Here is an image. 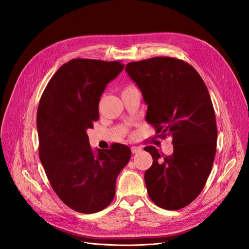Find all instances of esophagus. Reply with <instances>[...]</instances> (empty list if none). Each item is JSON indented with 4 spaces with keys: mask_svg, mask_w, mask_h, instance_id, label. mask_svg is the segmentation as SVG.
Listing matches in <instances>:
<instances>
[{
    "mask_svg": "<svg viewBox=\"0 0 249 249\" xmlns=\"http://www.w3.org/2000/svg\"><path fill=\"white\" fill-rule=\"evenodd\" d=\"M131 150H132L133 154H137V153H140V152H141L142 148H141L140 146H132V147H131Z\"/></svg>",
    "mask_w": 249,
    "mask_h": 249,
    "instance_id": "esophagus-1",
    "label": "esophagus"
}]
</instances>
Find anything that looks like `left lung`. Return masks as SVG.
<instances>
[{
    "label": "left lung",
    "mask_w": 249,
    "mask_h": 249,
    "mask_svg": "<svg viewBox=\"0 0 249 249\" xmlns=\"http://www.w3.org/2000/svg\"><path fill=\"white\" fill-rule=\"evenodd\" d=\"M147 105L145 119L159 137L172 138L173 153L144 150L153 165L144 173L150 199L166 210L185 208L196 198L212 170L217 125L205 82L193 66L171 57H154L125 66Z\"/></svg>",
    "instance_id": "1"
}]
</instances>
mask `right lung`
<instances>
[{"label": "right lung", "instance_id": "add662e5", "mask_svg": "<svg viewBox=\"0 0 249 249\" xmlns=\"http://www.w3.org/2000/svg\"><path fill=\"white\" fill-rule=\"evenodd\" d=\"M120 61L76 58L63 64L44 89L37 110L39 158L53 189L67 207L84 214L107 208L131 149L89 144L87 130L97 122L106 85L122 72Z\"/></svg>", "mask_w": 249, "mask_h": 249}]
</instances>
